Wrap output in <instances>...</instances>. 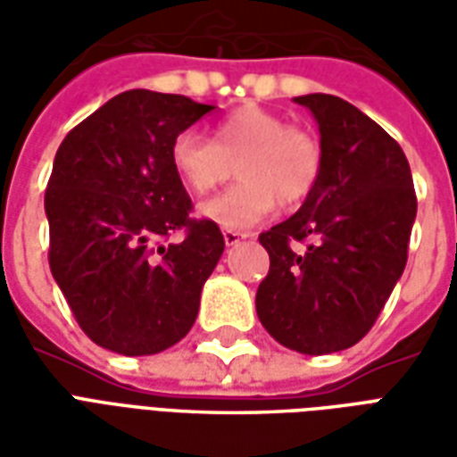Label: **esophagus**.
I'll list each match as a JSON object with an SVG mask.
<instances>
[{"instance_id": "34e87169", "label": "esophagus", "mask_w": 457, "mask_h": 457, "mask_svg": "<svg viewBox=\"0 0 457 457\" xmlns=\"http://www.w3.org/2000/svg\"><path fill=\"white\" fill-rule=\"evenodd\" d=\"M222 237H225V245L232 247V245H237L239 239H247L252 237V235H249V232H237V229H225V232H222Z\"/></svg>"}]
</instances>
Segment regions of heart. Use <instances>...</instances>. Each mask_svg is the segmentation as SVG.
<instances>
[{
    "instance_id": "b5f03b06",
    "label": "heart",
    "mask_w": 457,
    "mask_h": 457,
    "mask_svg": "<svg viewBox=\"0 0 457 457\" xmlns=\"http://www.w3.org/2000/svg\"><path fill=\"white\" fill-rule=\"evenodd\" d=\"M170 163L195 195H208L235 173L239 183L203 205L220 228L247 229L274 210L296 208L316 190L323 173V146L303 127L257 104L237 107L205 139L183 131L170 144Z\"/></svg>"
}]
</instances>
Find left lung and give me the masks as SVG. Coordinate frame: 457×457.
Wrapping results in <instances>:
<instances>
[{
	"label": "left lung",
	"instance_id": "8db88e82",
	"mask_svg": "<svg viewBox=\"0 0 457 457\" xmlns=\"http://www.w3.org/2000/svg\"><path fill=\"white\" fill-rule=\"evenodd\" d=\"M296 103L318 120L323 173L296 215L259 235L269 274L257 316L288 350L328 354L382 313L406 267L416 190L402 146L354 104L320 93Z\"/></svg>",
	"mask_w": 457,
	"mask_h": 457
}]
</instances>
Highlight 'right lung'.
Listing matches in <instances>:
<instances>
[{
  "label": "right lung",
  "mask_w": 457,
  "mask_h": 457,
  "mask_svg": "<svg viewBox=\"0 0 457 457\" xmlns=\"http://www.w3.org/2000/svg\"><path fill=\"white\" fill-rule=\"evenodd\" d=\"M212 104L127 90L65 134L46 186L48 264L78 326L120 354L188 336L225 237L170 163V144ZM180 231L179 243L165 245Z\"/></svg>",
  "instance_id": "1"
}]
</instances>
